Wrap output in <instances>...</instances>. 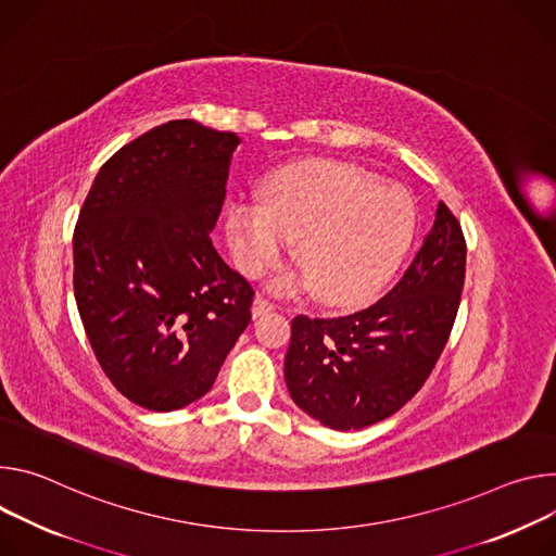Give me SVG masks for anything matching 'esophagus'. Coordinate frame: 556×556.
<instances>
[{
  "mask_svg": "<svg viewBox=\"0 0 556 556\" xmlns=\"http://www.w3.org/2000/svg\"><path fill=\"white\" fill-rule=\"evenodd\" d=\"M269 312H274V304H271L267 298L256 295V298H254V304H252V316H254V320H256V318H263V316L269 314Z\"/></svg>",
  "mask_w": 556,
  "mask_h": 556,
  "instance_id": "esophagus-1",
  "label": "esophagus"
}]
</instances>
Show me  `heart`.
I'll list each match as a JSON object with an SVG mask.
<instances>
[{
	"label": "heart",
	"mask_w": 556,
	"mask_h": 556,
	"mask_svg": "<svg viewBox=\"0 0 556 556\" xmlns=\"http://www.w3.org/2000/svg\"><path fill=\"white\" fill-rule=\"evenodd\" d=\"M410 197L340 161H304L274 174L265 201L238 199L225 231L233 265L256 278L278 263L289 238L300 274L282 289L314 287L329 306L371 298L395 274L415 236Z\"/></svg>",
	"instance_id": "heart-1"
}]
</instances>
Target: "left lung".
Returning a JSON list of instances; mask_svg holds the SVG:
<instances>
[{"mask_svg":"<svg viewBox=\"0 0 556 556\" xmlns=\"http://www.w3.org/2000/svg\"><path fill=\"white\" fill-rule=\"evenodd\" d=\"M464 276L462 225L440 203L417 256L384 298L342 318H293L285 355L291 400L333 430L391 417L421 389L442 355Z\"/></svg>","mask_w":556,"mask_h":556,"instance_id":"obj_1","label":"left lung"}]
</instances>
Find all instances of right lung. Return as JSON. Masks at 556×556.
I'll use <instances>...</instances> for the list:
<instances>
[{
	"label": "right lung",
	"instance_id": "add662e5",
	"mask_svg": "<svg viewBox=\"0 0 556 556\" xmlns=\"http://www.w3.org/2000/svg\"><path fill=\"white\" fill-rule=\"evenodd\" d=\"M240 139L192 118L123 146L73 236L75 300L103 374L148 410L201 400L252 320L254 289L212 244Z\"/></svg>",
	"mask_w": 556,
	"mask_h": 556
}]
</instances>
